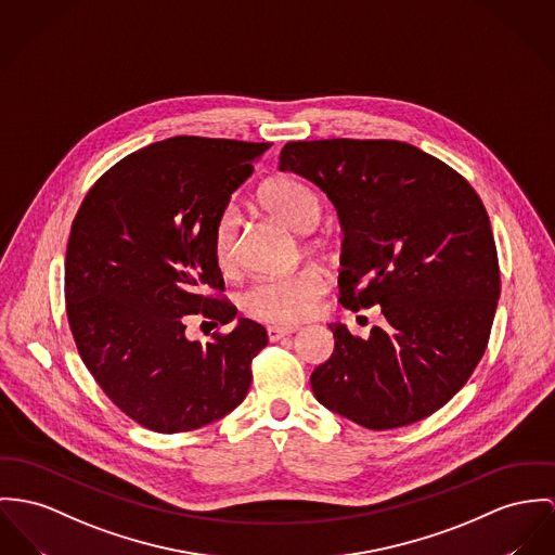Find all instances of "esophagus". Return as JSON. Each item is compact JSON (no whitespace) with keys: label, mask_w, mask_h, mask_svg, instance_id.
<instances>
[{"label":"esophagus","mask_w":555,"mask_h":555,"mask_svg":"<svg viewBox=\"0 0 555 555\" xmlns=\"http://www.w3.org/2000/svg\"><path fill=\"white\" fill-rule=\"evenodd\" d=\"M294 332H298V327H268V340H281V338H285V336H289Z\"/></svg>","instance_id":"34e87169"}]
</instances>
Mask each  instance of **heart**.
<instances>
[{
	"label": "heart",
	"mask_w": 555,
	"mask_h": 555,
	"mask_svg": "<svg viewBox=\"0 0 555 555\" xmlns=\"http://www.w3.org/2000/svg\"><path fill=\"white\" fill-rule=\"evenodd\" d=\"M261 207L287 223L294 232L308 234L321 217L319 196L299 179L281 177L261 185L257 194ZM238 217L234 209H225L217 217L214 228V256L221 270L234 266ZM325 276L317 268H304L283 276L259 279L241 298L243 310L263 323L292 325L314 314L317 304L325 294Z\"/></svg>",
	"instance_id": "obj_1"
}]
</instances>
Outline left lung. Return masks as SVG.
Wrapping results in <instances>:
<instances>
[{
    "label": "left lung",
    "instance_id": "obj_1",
    "mask_svg": "<svg viewBox=\"0 0 555 555\" xmlns=\"http://www.w3.org/2000/svg\"><path fill=\"white\" fill-rule=\"evenodd\" d=\"M279 169L314 183L338 211L341 304L384 314L367 338L327 325L336 346L310 376L314 397L374 430L427 418L469 380L501 296L479 196L441 160L386 139L292 141Z\"/></svg>",
    "mask_w": 555,
    "mask_h": 555
}]
</instances>
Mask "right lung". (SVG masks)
Wrapping results in <instances>:
<instances>
[{
	"mask_svg": "<svg viewBox=\"0 0 555 555\" xmlns=\"http://www.w3.org/2000/svg\"><path fill=\"white\" fill-rule=\"evenodd\" d=\"M270 143L171 137L132 152L86 194L65 256L67 319L103 392L156 433L211 425L251 386L266 330L238 319L209 341L188 340L190 317L217 327L236 308L214 256L217 217Z\"/></svg>",
	"mask_w": 555,
	"mask_h": 555,
	"instance_id": "right-lung-1",
	"label": "right lung"
}]
</instances>
